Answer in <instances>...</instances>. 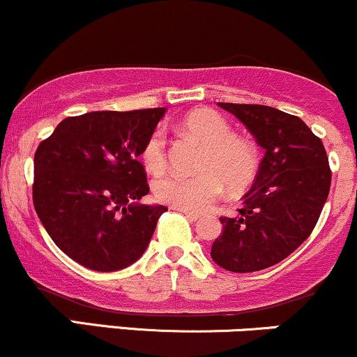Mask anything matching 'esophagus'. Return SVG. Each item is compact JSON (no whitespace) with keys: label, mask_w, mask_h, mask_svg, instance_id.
I'll use <instances>...</instances> for the list:
<instances>
[{"label":"esophagus","mask_w":357,"mask_h":357,"mask_svg":"<svg viewBox=\"0 0 357 357\" xmlns=\"http://www.w3.org/2000/svg\"><path fill=\"white\" fill-rule=\"evenodd\" d=\"M183 211V210H181ZM183 215L186 216L188 220H191V221H198L199 220V215L198 213H192V211H183Z\"/></svg>","instance_id":"1"}]
</instances>
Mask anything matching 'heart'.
Instances as JSON below:
<instances>
[{
  "mask_svg": "<svg viewBox=\"0 0 357 357\" xmlns=\"http://www.w3.org/2000/svg\"><path fill=\"white\" fill-rule=\"evenodd\" d=\"M179 127L204 144L198 173H171L155 179L153 191L158 202L176 210L204 211L218 202L225 186L236 192L253 183L260 167V151L252 139L233 134V127L211 109L192 110ZM141 161L151 174H161L167 166V137L162 129L147 136Z\"/></svg>",
  "mask_w": 357,
  "mask_h": 357,
  "instance_id": "1",
  "label": "heart"
}]
</instances>
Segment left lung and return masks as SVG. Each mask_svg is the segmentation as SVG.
<instances>
[{
    "mask_svg": "<svg viewBox=\"0 0 357 357\" xmlns=\"http://www.w3.org/2000/svg\"><path fill=\"white\" fill-rule=\"evenodd\" d=\"M265 149L238 215L221 216L211 258L230 272L272 267L309 238L331 190L329 158L302 119L258 104H227Z\"/></svg>",
    "mask_w": 357,
    "mask_h": 357,
    "instance_id": "left-lung-1",
    "label": "left lung"
}]
</instances>
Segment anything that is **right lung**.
<instances>
[{"label": "right lung", "mask_w": 357, "mask_h": 357, "mask_svg": "<svg viewBox=\"0 0 357 357\" xmlns=\"http://www.w3.org/2000/svg\"><path fill=\"white\" fill-rule=\"evenodd\" d=\"M165 107L67 117L35 153L33 204L61 252L84 267L116 272L146 252L166 206H147L139 161Z\"/></svg>", "instance_id": "add662e5"}]
</instances>
